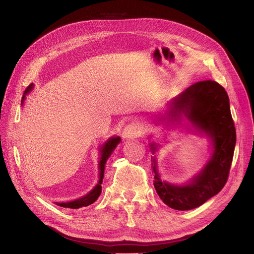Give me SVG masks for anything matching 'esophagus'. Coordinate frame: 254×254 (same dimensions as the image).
<instances>
[{"instance_id":"34e87169","label":"esophagus","mask_w":254,"mask_h":254,"mask_svg":"<svg viewBox=\"0 0 254 254\" xmlns=\"http://www.w3.org/2000/svg\"><path fill=\"white\" fill-rule=\"evenodd\" d=\"M141 127L139 126L138 123H135V122H132V123L128 124L124 130H123V138L124 139H130V138H134L140 134V129Z\"/></svg>"}]
</instances>
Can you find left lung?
<instances>
[{
    "instance_id": "obj_1",
    "label": "left lung",
    "mask_w": 254,
    "mask_h": 254,
    "mask_svg": "<svg viewBox=\"0 0 254 254\" xmlns=\"http://www.w3.org/2000/svg\"><path fill=\"white\" fill-rule=\"evenodd\" d=\"M182 116L190 122L195 133L206 135L211 144V153L205 166L187 184L174 185L161 180L155 156L151 157L154 172V188L159 198L169 207L190 210L202 205L225 186L236 146V128L230 113L229 98L216 81H200L167 104L165 114L157 116V123L167 127L180 123ZM155 153L158 144H149Z\"/></svg>"
}]
</instances>
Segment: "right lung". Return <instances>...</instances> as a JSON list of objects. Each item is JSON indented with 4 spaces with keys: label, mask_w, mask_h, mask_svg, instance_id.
<instances>
[{
    "label": "right lung",
    "mask_w": 254,
    "mask_h": 254,
    "mask_svg": "<svg viewBox=\"0 0 254 254\" xmlns=\"http://www.w3.org/2000/svg\"><path fill=\"white\" fill-rule=\"evenodd\" d=\"M34 85L30 84L27 89L25 90L23 99H22V105L24 104V101L26 99V95L29 94L31 90L33 89ZM121 141V137L120 136H113L108 138L105 143L103 144V146L100 147V160H99V180L98 184L94 187V189L88 191L86 195L80 197L78 199H75L73 201H67V202H55L56 205H59L62 207H65V208H73V209H77L80 207L83 206H88L90 204H93L94 202L99 198V196L101 195V191H102V182H103V177H104V170H105V165L107 159L110 157L111 153H113L114 150L116 149V147L119 145V143Z\"/></svg>",
    "instance_id": "add662e5"
}]
</instances>
